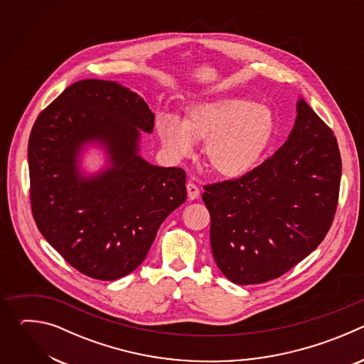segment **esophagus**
Wrapping results in <instances>:
<instances>
[{"mask_svg": "<svg viewBox=\"0 0 364 364\" xmlns=\"http://www.w3.org/2000/svg\"><path fill=\"white\" fill-rule=\"evenodd\" d=\"M187 196H188V200H196L200 196V188L191 181L187 183Z\"/></svg>", "mask_w": 364, "mask_h": 364, "instance_id": "esophagus-1", "label": "esophagus"}]
</instances>
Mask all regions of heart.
<instances>
[{"instance_id": "b5f03b06", "label": "heart", "mask_w": 364, "mask_h": 364, "mask_svg": "<svg viewBox=\"0 0 364 364\" xmlns=\"http://www.w3.org/2000/svg\"><path fill=\"white\" fill-rule=\"evenodd\" d=\"M272 112L240 97L197 100L181 121L164 115L157 132L164 148L176 159L193 152L194 142L204 141L203 155L209 168L223 178H239L261 160L274 135Z\"/></svg>"}]
</instances>
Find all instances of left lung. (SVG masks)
Here are the masks:
<instances>
[{
  "label": "left lung",
  "instance_id": "8db88e82",
  "mask_svg": "<svg viewBox=\"0 0 364 364\" xmlns=\"http://www.w3.org/2000/svg\"><path fill=\"white\" fill-rule=\"evenodd\" d=\"M341 157L333 131L299 97L287 142L246 176L205 186L210 245L237 285L275 279L326 237L337 209Z\"/></svg>",
  "mask_w": 364,
  "mask_h": 364
}]
</instances>
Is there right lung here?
<instances>
[{
    "instance_id": "add662e5",
    "label": "right lung",
    "mask_w": 364,
    "mask_h": 364,
    "mask_svg": "<svg viewBox=\"0 0 364 364\" xmlns=\"http://www.w3.org/2000/svg\"><path fill=\"white\" fill-rule=\"evenodd\" d=\"M146 102L114 80L70 85L36 119L28 139L30 198L44 239L73 268L115 281L136 269L159 228L186 201V173L139 154L151 134ZM97 146L106 164L87 173L85 150Z\"/></svg>"
}]
</instances>
